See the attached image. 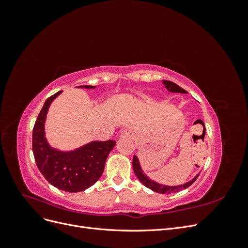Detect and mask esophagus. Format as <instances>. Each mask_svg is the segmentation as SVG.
Listing matches in <instances>:
<instances>
[{
    "instance_id": "1",
    "label": "esophagus",
    "mask_w": 248,
    "mask_h": 248,
    "mask_svg": "<svg viewBox=\"0 0 248 248\" xmlns=\"http://www.w3.org/2000/svg\"><path fill=\"white\" fill-rule=\"evenodd\" d=\"M120 136H121V138H132L133 134H132V131L129 129H123Z\"/></svg>"
}]
</instances>
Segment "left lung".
Masks as SVG:
<instances>
[{
  "mask_svg": "<svg viewBox=\"0 0 248 248\" xmlns=\"http://www.w3.org/2000/svg\"><path fill=\"white\" fill-rule=\"evenodd\" d=\"M163 85L166 86V88L169 90L170 92L172 93H186V91L184 89H182L181 87H179L178 85H176L175 82L170 81V80H162ZM132 167H133V170H134V174L137 175V177L139 178L140 181L144 184L146 187H148L149 189H151L155 192H158V193H172V192H178L182 189L187 188V187H189L196 180L198 179L199 175L197 177H194L191 181L187 182L183 185H178V186H168V185H163V184H158L156 183L155 181H152V180H150L144 172L141 170V168L140 166V161L138 159V157L134 155L133 156V160H132Z\"/></svg>",
  "mask_w": 248,
  "mask_h": 248,
  "instance_id": "left-lung-1",
  "label": "left lung"
}]
</instances>
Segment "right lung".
I'll use <instances>...</instances> for the list:
<instances>
[{
    "instance_id": "obj_1",
    "label": "right lung",
    "mask_w": 248,
    "mask_h": 248,
    "mask_svg": "<svg viewBox=\"0 0 248 248\" xmlns=\"http://www.w3.org/2000/svg\"><path fill=\"white\" fill-rule=\"evenodd\" d=\"M80 88L95 87L80 86ZM61 92L48 97L36 119L32 138L33 154L40 172L52 186L64 191L78 192L89 188L101 177L107 158L115 147L116 140L92 141L70 152L52 149L44 137V122L51 101Z\"/></svg>"
}]
</instances>
